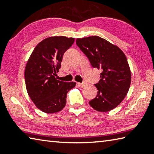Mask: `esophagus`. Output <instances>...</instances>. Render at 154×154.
Segmentation results:
<instances>
[{"instance_id": "obj_1", "label": "esophagus", "mask_w": 154, "mask_h": 154, "mask_svg": "<svg viewBox=\"0 0 154 154\" xmlns=\"http://www.w3.org/2000/svg\"><path fill=\"white\" fill-rule=\"evenodd\" d=\"M77 85H79V86L81 87V88H83V87H85V85H87V83H85V82H83V83H77Z\"/></svg>"}]
</instances>
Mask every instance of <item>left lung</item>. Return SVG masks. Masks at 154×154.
<instances>
[{"label": "left lung", "mask_w": 154, "mask_h": 154, "mask_svg": "<svg viewBox=\"0 0 154 154\" xmlns=\"http://www.w3.org/2000/svg\"><path fill=\"white\" fill-rule=\"evenodd\" d=\"M76 43L92 66L102 70L100 79L95 84L97 95L90 101V105L100 112L115 109L126 97L131 82V72L124 52L98 36L77 38Z\"/></svg>", "instance_id": "1"}]
</instances>
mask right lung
I'll return each mask as SVG.
<instances>
[{
	"instance_id": "right-lung-1",
	"label": "right lung",
	"mask_w": 154,
	"mask_h": 154,
	"mask_svg": "<svg viewBox=\"0 0 154 154\" xmlns=\"http://www.w3.org/2000/svg\"><path fill=\"white\" fill-rule=\"evenodd\" d=\"M74 41V38L63 36L45 38L35 47L28 59L24 72L27 92L36 107L45 113L61 111L66 105L68 92L76 85L55 77L64 52Z\"/></svg>"
}]
</instances>
